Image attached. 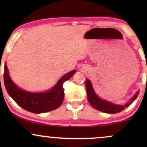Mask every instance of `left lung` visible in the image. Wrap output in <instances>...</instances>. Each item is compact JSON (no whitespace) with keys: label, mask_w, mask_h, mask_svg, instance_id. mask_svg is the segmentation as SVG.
I'll return each mask as SVG.
<instances>
[{"label":"left lung","mask_w":147,"mask_h":147,"mask_svg":"<svg viewBox=\"0 0 147 147\" xmlns=\"http://www.w3.org/2000/svg\"><path fill=\"white\" fill-rule=\"evenodd\" d=\"M86 89L88 100L90 105L94 108L102 112L106 113L114 114L119 113L124 110L126 107H128L133 101L137 98L138 92L136 94V95L131 99V102L126 103L125 105H115L112 103L107 102V101L103 100V99L99 98L94 92L91 83L88 79L86 80Z\"/></svg>","instance_id":"8db88e82"}]
</instances>
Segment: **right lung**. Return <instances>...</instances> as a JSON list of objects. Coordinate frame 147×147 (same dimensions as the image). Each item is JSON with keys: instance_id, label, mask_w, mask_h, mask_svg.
<instances>
[{"instance_id": "1", "label": "right lung", "mask_w": 147, "mask_h": 147, "mask_svg": "<svg viewBox=\"0 0 147 147\" xmlns=\"http://www.w3.org/2000/svg\"><path fill=\"white\" fill-rule=\"evenodd\" d=\"M72 70L61 78L50 91L42 93H32L22 90L13 83L8 73L6 64L4 68V84L8 94L18 106L33 113H42L55 110L61 106L64 98L63 84L75 75Z\"/></svg>"}]
</instances>
